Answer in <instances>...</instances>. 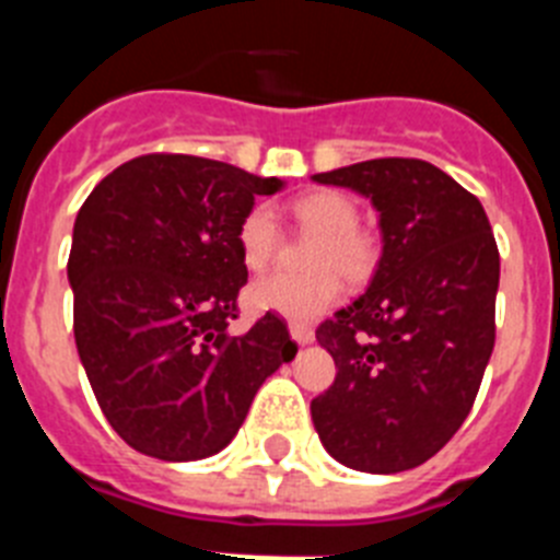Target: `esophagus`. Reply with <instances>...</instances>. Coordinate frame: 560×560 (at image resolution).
<instances>
[{
  "mask_svg": "<svg viewBox=\"0 0 560 560\" xmlns=\"http://www.w3.org/2000/svg\"><path fill=\"white\" fill-rule=\"evenodd\" d=\"M289 330H291V339H294L296 345H311V341H314V330H311V325L291 323Z\"/></svg>",
  "mask_w": 560,
  "mask_h": 560,
  "instance_id": "esophagus-1",
  "label": "esophagus"
}]
</instances>
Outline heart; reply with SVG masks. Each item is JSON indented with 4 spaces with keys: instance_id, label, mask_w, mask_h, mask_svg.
I'll return each mask as SVG.
<instances>
[{
    "instance_id": "obj_1",
    "label": "heart",
    "mask_w": 560,
    "mask_h": 560,
    "mask_svg": "<svg viewBox=\"0 0 560 560\" xmlns=\"http://www.w3.org/2000/svg\"><path fill=\"white\" fill-rule=\"evenodd\" d=\"M300 230L316 235L305 252L308 271H269L246 291L252 308L271 311L289 319H311L339 303L341 275L350 283L368 280L378 260V246L359 226V205L339 190H316L291 205ZM277 219L266 205L246 212L237 230L241 257L249 269H264L277 252Z\"/></svg>"
}]
</instances>
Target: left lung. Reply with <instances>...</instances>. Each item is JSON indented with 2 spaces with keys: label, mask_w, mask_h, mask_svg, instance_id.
I'll list each match as a JSON object with an SVG mask.
<instances>
[{
  "label": "left lung",
  "mask_w": 560,
  "mask_h": 560,
  "mask_svg": "<svg viewBox=\"0 0 560 560\" xmlns=\"http://www.w3.org/2000/svg\"><path fill=\"white\" fill-rule=\"evenodd\" d=\"M378 210L373 283L316 328L336 381L311 400L341 465L398 474L446 446L474 407L497 339L499 249L477 196L423 160H368L316 173Z\"/></svg>",
  "instance_id": "1"
}]
</instances>
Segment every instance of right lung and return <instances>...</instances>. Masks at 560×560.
Listing matches in <instances>:
<instances>
[{"instance_id": "right-lung-1", "label": "right lung", "mask_w": 560, "mask_h": 560, "mask_svg": "<svg viewBox=\"0 0 560 560\" xmlns=\"http://www.w3.org/2000/svg\"><path fill=\"white\" fill-rule=\"evenodd\" d=\"M280 179L187 153H145L89 192L72 230L75 345L128 446L185 463L219 454L296 345L277 314L230 334L246 285L237 230Z\"/></svg>"}]
</instances>
